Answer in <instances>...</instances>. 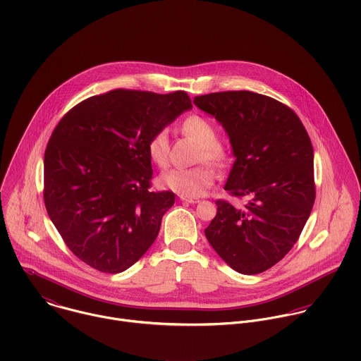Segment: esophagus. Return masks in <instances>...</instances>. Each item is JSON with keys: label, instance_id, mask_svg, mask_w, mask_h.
<instances>
[{"label": "esophagus", "instance_id": "obj_1", "mask_svg": "<svg viewBox=\"0 0 361 361\" xmlns=\"http://www.w3.org/2000/svg\"><path fill=\"white\" fill-rule=\"evenodd\" d=\"M180 200L187 204H198L200 202L198 198H190V197H181V195H180Z\"/></svg>", "mask_w": 361, "mask_h": 361}]
</instances>
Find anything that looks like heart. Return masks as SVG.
<instances>
[{
	"mask_svg": "<svg viewBox=\"0 0 361 361\" xmlns=\"http://www.w3.org/2000/svg\"><path fill=\"white\" fill-rule=\"evenodd\" d=\"M181 130L200 145L197 161H207L216 167H224L228 163V153L218 143V130L209 119L200 115H191L183 122ZM146 150L152 163L159 167H166L170 153L167 130H156L149 137ZM159 181L163 188H167L181 197L194 198L207 194L215 183V173L207 164L191 169H171L163 173Z\"/></svg>",
	"mask_w": 361,
	"mask_h": 361,
	"instance_id": "obj_1",
	"label": "heart"
}]
</instances>
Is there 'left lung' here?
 Segmentation results:
<instances>
[{
  "instance_id": "8db88e82",
  "label": "left lung",
  "mask_w": 361,
  "mask_h": 361,
  "mask_svg": "<svg viewBox=\"0 0 361 361\" xmlns=\"http://www.w3.org/2000/svg\"><path fill=\"white\" fill-rule=\"evenodd\" d=\"M194 104L226 130L235 156L225 190L245 208L216 201L205 236L240 274L277 264L297 243L315 202L311 139L287 105L252 91L200 95Z\"/></svg>"
}]
</instances>
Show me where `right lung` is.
I'll use <instances>...</instances> for the list:
<instances>
[{"instance_id": "right-lung-1", "label": "right lung", "mask_w": 361, "mask_h": 361, "mask_svg": "<svg viewBox=\"0 0 361 361\" xmlns=\"http://www.w3.org/2000/svg\"><path fill=\"white\" fill-rule=\"evenodd\" d=\"M184 91L112 90L71 108L44 152L43 200L67 247L109 274L133 266L156 240L171 191H150L146 145L184 111Z\"/></svg>"}]
</instances>
